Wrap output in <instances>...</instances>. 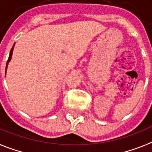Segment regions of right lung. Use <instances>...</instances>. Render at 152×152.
Instances as JSON below:
<instances>
[{
    "mask_svg": "<svg viewBox=\"0 0 152 152\" xmlns=\"http://www.w3.org/2000/svg\"><path fill=\"white\" fill-rule=\"evenodd\" d=\"M14 45H15V43L13 44V46L12 47L11 50H10V55H9V58H8V60H7V64H6V70H7V68L8 63L10 62V60H11V58H12V54H13V47H14Z\"/></svg>",
    "mask_w": 152,
    "mask_h": 152,
    "instance_id": "add662e5",
    "label": "right lung"
}]
</instances>
